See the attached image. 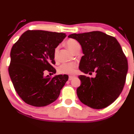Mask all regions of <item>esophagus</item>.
<instances>
[{
	"mask_svg": "<svg viewBox=\"0 0 134 134\" xmlns=\"http://www.w3.org/2000/svg\"><path fill=\"white\" fill-rule=\"evenodd\" d=\"M73 78H74V76H72V75H70V76L69 77V80H71Z\"/></svg>",
	"mask_w": 134,
	"mask_h": 134,
	"instance_id": "1",
	"label": "esophagus"
}]
</instances>
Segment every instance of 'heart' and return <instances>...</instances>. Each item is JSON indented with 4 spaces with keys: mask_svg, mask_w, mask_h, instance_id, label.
<instances>
[{
    "mask_svg": "<svg viewBox=\"0 0 134 134\" xmlns=\"http://www.w3.org/2000/svg\"><path fill=\"white\" fill-rule=\"evenodd\" d=\"M66 46L72 52H75L78 49H80V46L79 43L76 40L73 38H69L66 41ZM58 52V47L55 48L54 51V59H57ZM77 67V64L75 62H69L64 63L61 64L58 68V71L60 74H68V75H72L75 73V69Z\"/></svg>",
    "mask_w": 134,
    "mask_h": 134,
    "instance_id": "1",
    "label": "heart"
}]
</instances>
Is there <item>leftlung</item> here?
Instances as JSON below:
<instances>
[{
  "mask_svg": "<svg viewBox=\"0 0 134 134\" xmlns=\"http://www.w3.org/2000/svg\"><path fill=\"white\" fill-rule=\"evenodd\" d=\"M68 37L82 46L84 55L80 60V70L85 74L96 73L94 78L79 75V99L92 109L108 107L120 96L126 80L128 62L120 43L114 37L100 31Z\"/></svg>",
  "mask_w": 134,
  "mask_h": 134,
  "instance_id": "obj_1",
  "label": "left lung"
}]
</instances>
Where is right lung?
Returning <instances> with one entry per match:
<instances>
[{
  "instance_id": "obj_1",
  "label": "right lung",
  "mask_w": 134,
  "mask_h": 134,
  "mask_svg": "<svg viewBox=\"0 0 134 134\" xmlns=\"http://www.w3.org/2000/svg\"><path fill=\"white\" fill-rule=\"evenodd\" d=\"M65 37L62 32L29 30L13 45L9 74L16 92L26 104L44 107L59 97L69 76L51 78L43 73L55 74L54 51Z\"/></svg>"
}]
</instances>
